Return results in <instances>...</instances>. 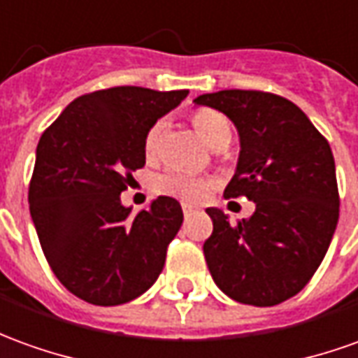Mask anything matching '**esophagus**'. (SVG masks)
I'll return each mask as SVG.
<instances>
[{
	"label": "esophagus",
	"instance_id": "esophagus-1",
	"mask_svg": "<svg viewBox=\"0 0 358 358\" xmlns=\"http://www.w3.org/2000/svg\"><path fill=\"white\" fill-rule=\"evenodd\" d=\"M181 208H183V214H185V216H187V214H191V212L196 210V208H194L193 204H187V203L181 204Z\"/></svg>",
	"mask_w": 358,
	"mask_h": 358
}]
</instances>
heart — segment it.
I'll return each instance as SVG.
<instances>
[{"label": "heart", "instance_id": "obj_1", "mask_svg": "<svg viewBox=\"0 0 358 358\" xmlns=\"http://www.w3.org/2000/svg\"><path fill=\"white\" fill-rule=\"evenodd\" d=\"M191 122L199 136L212 148L228 146L231 140L230 120L224 117L222 113L208 107H199L191 113ZM165 118H157L152 122V127L146 130L144 136V154L148 159H155L162 148V138L165 134ZM155 191L162 194H169L175 199H181L185 203H196L210 193L214 187V179L203 177V175L189 173L183 169H167L164 173L155 177Z\"/></svg>", "mask_w": 358, "mask_h": 358}]
</instances>
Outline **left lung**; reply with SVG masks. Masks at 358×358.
I'll list each match as a JSON object with an SVG mask.
<instances>
[{"instance_id":"left-lung-1","label":"left lung","mask_w":358,"mask_h":358,"mask_svg":"<svg viewBox=\"0 0 358 358\" xmlns=\"http://www.w3.org/2000/svg\"><path fill=\"white\" fill-rule=\"evenodd\" d=\"M194 103L218 108L236 124L240 162L224 196L255 203L238 224L206 208L214 226L203 245L208 271L231 300L277 306L314 277L339 220L329 142L292 101L268 91L224 90Z\"/></svg>"}]
</instances>
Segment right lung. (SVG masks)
Masks as SVG:
<instances>
[{"instance_id":"add662e5","label":"right lung","mask_w":358,"mask_h":358,"mask_svg":"<svg viewBox=\"0 0 358 358\" xmlns=\"http://www.w3.org/2000/svg\"><path fill=\"white\" fill-rule=\"evenodd\" d=\"M187 93L134 85L85 93L38 140L29 183L34 228L56 278L90 304H127L164 268L181 204L157 196L132 216L120 193L146 164V130Z\"/></svg>"}]
</instances>
